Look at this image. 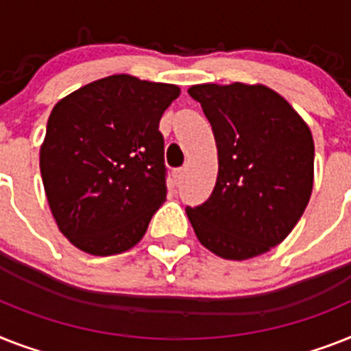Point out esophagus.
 <instances>
[{"label": "esophagus", "instance_id": "1", "mask_svg": "<svg viewBox=\"0 0 351 351\" xmlns=\"http://www.w3.org/2000/svg\"><path fill=\"white\" fill-rule=\"evenodd\" d=\"M184 176H185V169L182 167V169H176L175 171V182L176 184H182V180H184Z\"/></svg>", "mask_w": 351, "mask_h": 351}]
</instances>
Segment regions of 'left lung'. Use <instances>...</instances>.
<instances>
[{
  "label": "left lung",
  "instance_id": "1",
  "mask_svg": "<svg viewBox=\"0 0 351 351\" xmlns=\"http://www.w3.org/2000/svg\"><path fill=\"white\" fill-rule=\"evenodd\" d=\"M218 149L209 200L185 209L205 249L223 259L256 258L292 232L314 187V138L285 97L265 84H195Z\"/></svg>",
  "mask_w": 351,
  "mask_h": 351
}]
</instances>
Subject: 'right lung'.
I'll list each match as a JSON object with an SVG mask.
<instances>
[{
    "label": "right lung",
    "mask_w": 351,
    "mask_h": 351,
    "mask_svg": "<svg viewBox=\"0 0 351 351\" xmlns=\"http://www.w3.org/2000/svg\"><path fill=\"white\" fill-rule=\"evenodd\" d=\"M178 95L176 84L115 73L53 106L39 167L53 220L73 247L113 256L146 234L166 202L158 122Z\"/></svg>",
    "instance_id": "right-lung-1"
}]
</instances>
